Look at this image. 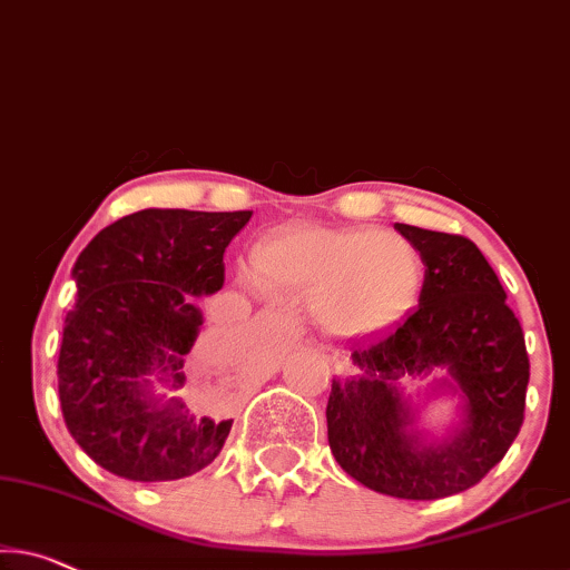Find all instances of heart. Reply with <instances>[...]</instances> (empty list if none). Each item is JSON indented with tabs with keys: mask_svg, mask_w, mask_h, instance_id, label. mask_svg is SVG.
<instances>
[{
	"mask_svg": "<svg viewBox=\"0 0 570 570\" xmlns=\"http://www.w3.org/2000/svg\"><path fill=\"white\" fill-rule=\"evenodd\" d=\"M254 275L316 301L328 332L365 334L401 316L422 269L409 244L375 230H293L259 246Z\"/></svg>",
	"mask_w": 570,
	"mask_h": 570,
	"instance_id": "heart-1",
	"label": "heart"
}]
</instances>
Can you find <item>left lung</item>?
<instances>
[{"mask_svg":"<svg viewBox=\"0 0 570 570\" xmlns=\"http://www.w3.org/2000/svg\"><path fill=\"white\" fill-rule=\"evenodd\" d=\"M395 230L426 267L419 308L391 334L352 346L362 375L332 383L328 448L367 489L432 501L475 485L507 455L524 422L530 357L497 272L470 238L406 224ZM434 366L464 393V426L426 449L397 383Z\"/></svg>","mask_w":570,"mask_h":570,"instance_id":"1","label":"left lung"}]
</instances>
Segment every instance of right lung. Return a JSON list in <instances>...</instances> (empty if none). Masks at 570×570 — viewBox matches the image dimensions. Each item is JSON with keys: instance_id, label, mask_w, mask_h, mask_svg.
I'll return each instance as SVG.
<instances>
[{"instance_id": "add662e5", "label": "right lung", "mask_w": 570, "mask_h": 570, "mask_svg": "<svg viewBox=\"0 0 570 570\" xmlns=\"http://www.w3.org/2000/svg\"><path fill=\"white\" fill-rule=\"evenodd\" d=\"M252 210H138L102 228L73 265L77 305L59 352L63 422L81 450L138 483L208 468L230 422L195 419L148 395V373L183 385V354L203 324L193 295L224 287V252Z\"/></svg>"}]
</instances>
